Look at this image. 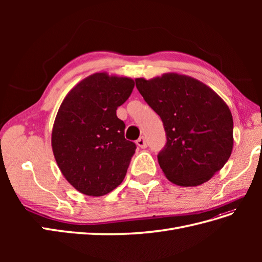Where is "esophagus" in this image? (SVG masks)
<instances>
[{
  "label": "esophagus",
  "instance_id": "34e87169",
  "mask_svg": "<svg viewBox=\"0 0 262 262\" xmlns=\"http://www.w3.org/2000/svg\"><path fill=\"white\" fill-rule=\"evenodd\" d=\"M137 145H138L139 147H141V148H145V147L147 146L146 140H145L143 137H141V138L137 141Z\"/></svg>",
  "mask_w": 262,
  "mask_h": 262
}]
</instances>
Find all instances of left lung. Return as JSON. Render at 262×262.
Instances as JSON below:
<instances>
[{
	"instance_id": "1",
	"label": "left lung",
	"mask_w": 262,
	"mask_h": 262,
	"mask_svg": "<svg viewBox=\"0 0 262 262\" xmlns=\"http://www.w3.org/2000/svg\"><path fill=\"white\" fill-rule=\"evenodd\" d=\"M136 85L164 124L167 142L157 158L166 178L181 187L210 180L233 150V116L226 102L184 74L139 77Z\"/></svg>"
}]
</instances>
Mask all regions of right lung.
I'll return each instance as SVG.
<instances>
[{
    "instance_id": "1",
    "label": "right lung",
    "mask_w": 262,
    "mask_h": 262,
    "mask_svg": "<svg viewBox=\"0 0 262 262\" xmlns=\"http://www.w3.org/2000/svg\"><path fill=\"white\" fill-rule=\"evenodd\" d=\"M134 81L94 73L63 99L54 119L51 146L62 175L77 191L101 196L121 184L136 144L125 140L117 108L130 97Z\"/></svg>"
}]
</instances>
